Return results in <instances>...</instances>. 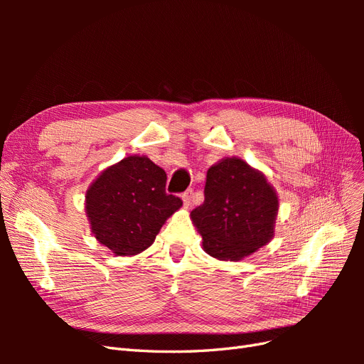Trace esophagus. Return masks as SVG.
I'll return each mask as SVG.
<instances>
[{
    "label": "esophagus",
    "instance_id": "1",
    "mask_svg": "<svg viewBox=\"0 0 364 364\" xmlns=\"http://www.w3.org/2000/svg\"><path fill=\"white\" fill-rule=\"evenodd\" d=\"M191 197H193V190H188L182 194V200H183L185 208H188L191 205Z\"/></svg>",
    "mask_w": 364,
    "mask_h": 364
}]
</instances>
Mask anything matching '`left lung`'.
<instances>
[{"label":"left lung","mask_w":364,"mask_h":364,"mask_svg":"<svg viewBox=\"0 0 364 364\" xmlns=\"http://www.w3.org/2000/svg\"><path fill=\"white\" fill-rule=\"evenodd\" d=\"M203 193L190 217L208 255L240 261L270 243L279 199L262 171L241 158H223L208 168Z\"/></svg>","instance_id":"1"}]
</instances>
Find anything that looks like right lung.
Masks as SVG:
<instances>
[{
	"instance_id": "1",
	"label": "right lung",
	"mask_w": 364,
	"mask_h": 364,
	"mask_svg": "<svg viewBox=\"0 0 364 364\" xmlns=\"http://www.w3.org/2000/svg\"><path fill=\"white\" fill-rule=\"evenodd\" d=\"M167 173L147 156L130 155L105 168L85 194V211L98 243L117 257H135L155 241L182 206L165 193Z\"/></svg>"
}]
</instances>
